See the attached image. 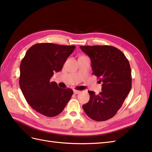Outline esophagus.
<instances>
[{"label":"esophagus","mask_w":152,"mask_h":152,"mask_svg":"<svg viewBox=\"0 0 152 152\" xmlns=\"http://www.w3.org/2000/svg\"><path fill=\"white\" fill-rule=\"evenodd\" d=\"M73 93L75 94H78L80 93V91H77V90H73Z\"/></svg>","instance_id":"1"}]
</instances>
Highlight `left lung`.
<instances>
[{
	"label": "left lung",
	"instance_id": "8db88e82",
	"mask_svg": "<svg viewBox=\"0 0 152 152\" xmlns=\"http://www.w3.org/2000/svg\"><path fill=\"white\" fill-rule=\"evenodd\" d=\"M81 50L89 57L93 73L102 82V91H88L89 101L83 105L87 115L96 121H104L121 108L132 87L130 64L124 54L110 45H85Z\"/></svg>",
	"mask_w": 152,
	"mask_h": 152
}]
</instances>
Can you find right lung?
Listing matches in <instances>:
<instances>
[{
    "label": "right lung",
    "mask_w": 152,
    "mask_h": 152,
    "mask_svg": "<svg viewBox=\"0 0 152 152\" xmlns=\"http://www.w3.org/2000/svg\"><path fill=\"white\" fill-rule=\"evenodd\" d=\"M75 48V45L36 44L28 49L22 60L20 87L30 107L42 115H58L72 96V89L59 88L50 79L62 69Z\"/></svg>",
    "instance_id": "1"
}]
</instances>
